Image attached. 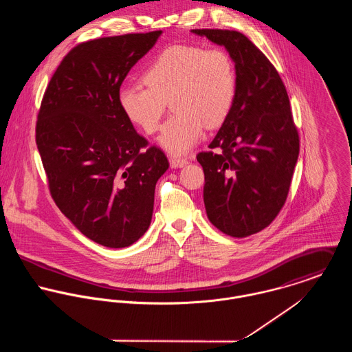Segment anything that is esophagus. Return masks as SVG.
<instances>
[{
  "label": "esophagus",
  "mask_w": 352,
  "mask_h": 352,
  "mask_svg": "<svg viewBox=\"0 0 352 352\" xmlns=\"http://www.w3.org/2000/svg\"><path fill=\"white\" fill-rule=\"evenodd\" d=\"M169 162H170V166H172V168H182V166H184L186 164H188L187 158H177V157H170V158H169Z\"/></svg>",
  "instance_id": "obj_1"
}]
</instances>
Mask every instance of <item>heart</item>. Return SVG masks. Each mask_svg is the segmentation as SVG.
<instances>
[{
	"mask_svg": "<svg viewBox=\"0 0 352 352\" xmlns=\"http://www.w3.org/2000/svg\"><path fill=\"white\" fill-rule=\"evenodd\" d=\"M142 80L146 88H120L119 105L133 124L146 134H154L169 102L175 113L165 123L158 142L172 154L191 151L201 141L206 127L221 126L237 94L233 59L219 47H166L146 67Z\"/></svg>",
	"mask_w": 352,
	"mask_h": 352,
	"instance_id": "heart-1",
	"label": "heart"
}]
</instances>
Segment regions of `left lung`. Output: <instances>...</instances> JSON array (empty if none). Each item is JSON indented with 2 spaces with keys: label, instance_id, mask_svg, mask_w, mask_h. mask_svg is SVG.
<instances>
[{
  "label": "left lung",
  "instance_id": "1",
  "mask_svg": "<svg viewBox=\"0 0 352 352\" xmlns=\"http://www.w3.org/2000/svg\"><path fill=\"white\" fill-rule=\"evenodd\" d=\"M223 46L236 67L233 108L210 149L197 160L204 172L210 222L232 237L267 228L283 207L300 154V137L285 84L251 41L237 31L192 30Z\"/></svg>",
  "mask_w": 352,
  "mask_h": 352
}]
</instances>
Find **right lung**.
<instances>
[{
  "instance_id": "right-lung-1",
  "label": "right lung",
  "mask_w": 352,
  "mask_h": 352,
  "mask_svg": "<svg viewBox=\"0 0 352 352\" xmlns=\"http://www.w3.org/2000/svg\"><path fill=\"white\" fill-rule=\"evenodd\" d=\"M162 31L100 38L62 59L45 92L36 145L51 197L89 240L124 248L149 229L157 180L169 168L119 105L131 67Z\"/></svg>"
}]
</instances>
